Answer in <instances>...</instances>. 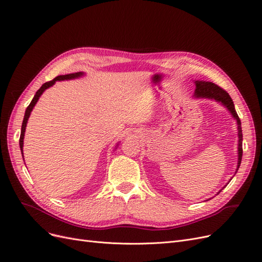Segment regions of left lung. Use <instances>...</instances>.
Masks as SVG:
<instances>
[{
  "label": "left lung",
  "mask_w": 262,
  "mask_h": 262,
  "mask_svg": "<svg viewBox=\"0 0 262 262\" xmlns=\"http://www.w3.org/2000/svg\"><path fill=\"white\" fill-rule=\"evenodd\" d=\"M196 89H195V96L196 98H209V99H214L217 102H221L224 106L227 107V109L231 113L237 120L238 123V136H239V144H238V168L237 171L240 167L241 159H242V128H241V121L237 115V112L235 109V105H233V102L229 94L221 87H219L217 85L213 84V82L210 81H195Z\"/></svg>",
  "instance_id": "1"
}]
</instances>
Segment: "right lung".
<instances>
[{"label":"right lung","instance_id":"obj_1","mask_svg":"<svg viewBox=\"0 0 262 262\" xmlns=\"http://www.w3.org/2000/svg\"><path fill=\"white\" fill-rule=\"evenodd\" d=\"M81 74H82L81 72H77V73H71V74H66V75H58V76L55 77L54 79H52V80H50V81H47L46 84H43L42 86H41V87H40V89L36 92V94H35V96L33 98V100H32L31 104H30L29 106H27V108H26V110H25L24 119H23V122H22L21 135H20V141H19V143H20V148H21V153H22V148H23V138H24V133H25L26 123H27V120H29V118H30L31 112L33 110V108H34L35 104L37 103V101H38V99H39V96H40L41 94H42V92H43L46 89H48L49 87L53 86V85L55 84V81H57V80H63V79H71V78H75V77L80 76ZM22 154H23V153H22Z\"/></svg>","mask_w":262,"mask_h":262}]
</instances>
